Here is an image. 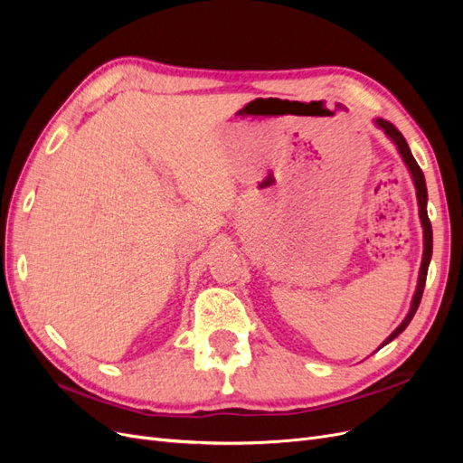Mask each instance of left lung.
I'll return each mask as SVG.
<instances>
[{
    "label": "left lung",
    "mask_w": 463,
    "mask_h": 463,
    "mask_svg": "<svg viewBox=\"0 0 463 463\" xmlns=\"http://www.w3.org/2000/svg\"><path fill=\"white\" fill-rule=\"evenodd\" d=\"M374 125L378 129H383L384 135L390 138L392 143L396 145L400 156L405 164V167H408V172L413 179V185H415V193H417V204H419V220H421V226H423V259H421V269H419V278H417V288H415V293L411 298V305H410V311L408 315H405V318L402 320V325L392 332L388 338L378 345V349L384 347L386 344H390L394 338H398V335L408 328V325L411 322L413 315L417 313V307L419 303H421V298H423V289H425V282H427V270H429V262H430V257H432V228H430V222H429V214H427V185H425V175L421 172V167L417 165L413 154L408 146V143H405L403 135L392 125L390 121L386 119H381L376 118L374 119Z\"/></svg>",
    "instance_id": "obj_1"
}]
</instances>
